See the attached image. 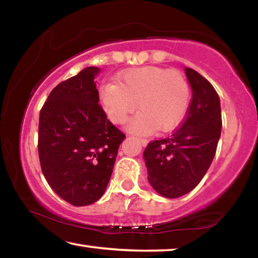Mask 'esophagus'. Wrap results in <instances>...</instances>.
<instances>
[{"label": "esophagus", "mask_w": 258, "mask_h": 258, "mask_svg": "<svg viewBox=\"0 0 258 258\" xmlns=\"http://www.w3.org/2000/svg\"><path fill=\"white\" fill-rule=\"evenodd\" d=\"M139 141L143 147H146L148 145V140L147 139H139Z\"/></svg>", "instance_id": "1"}]
</instances>
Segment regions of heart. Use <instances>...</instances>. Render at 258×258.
Wrapping results in <instances>:
<instances>
[{
    "mask_svg": "<svg viewBox=\"0 0 258 258\" xmlns=\"http://www.w3.org/2000/svg\"><path fill=\"white\" fill-rule=\"evenodd\" d=\"M189 98L180 72L154 66L131 69L120 74L117 83L101 87L103 108L112 123H123L135 107L140 109L126 123L128 131L140 134L174 127L184 116Z\"/></svg>",
    "mask_w": 258,
    "mask_h": 258,
    "instance_id": "obj_1",
    "label": "heart"
}]
</instances>
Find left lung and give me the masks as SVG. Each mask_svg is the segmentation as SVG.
<instances>
[{"instance_id": "8db88e82", "label": "left lung", "mask_w": 258, "mask_h": 258, "mask_svg": "<svg viewBox=\"0 0 258 258\" xmlns=\"http://www.w3.org/2000/svg\"><path fill=\"white\" fill-rule=\"evenodd\" d=\"M192 90L191 103L182 125L167 138L156 140L143 152L148 181L165 198H178L203 180L221 138L218 94L206 78L184 68Z\"/></svg>"}]
</instances>
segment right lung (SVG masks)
<instances>
[{
  "mask_svg": "<svg viewBox=\"0 0 258 258\" xmlns=\"http://www.w3.org/2000/svg\"><path fill=\"white\" fill-rule=\"evenodd\" d=\"M86 67L56 85L43 106L38 124L42 172L60 198L87 206L107 189L125 135L107 119L94 78Z\"/></svg>",
  "mask_w": 258,
  "mask_h": 258,
  "instance_id": "obj_1",
  "label": "right lung"
}]
</instances>
